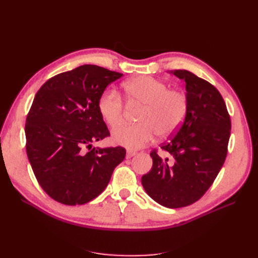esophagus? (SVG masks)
<instances>
[{"instance_id":"esophagus-1","label":"esophagus","mask_w":258,"mask_h":258,"mask_svg":"<svg viewBox=\"0 0 258 258\" xmlns=\"http://www.w3.org/2000/svg\"><path fill=\"white\" fill-rule=\"evenodd\" d=\"M135 155H136V152H132V151H127V154H126V158H127V159H130L131 157H134Z\"/></svg>"}]
</instances>
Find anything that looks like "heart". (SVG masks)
<instances>
[{"mask_svg": "<svg viewBox=\"0 0 258 258\" xmlns=\"http://www.w3.org/2000/svg\"><path fill=\"white\" fill-rule=\"evenodd\" d=\"M124 93L132 102L143 105L137 124H123L112 132L114 143L130 150L141 148L152 142L156 134L166 138L181 126L187 111L185 93L169 89L162 81L151 76H138L123 83ZM99 113L108 126L114 128L122 121L123 103L115 89H107L101 95Z\"/></svg>", "mask_w": 258, "mask_h": 258, "instance_id": "obj_1", "label": "heart"}]
</instances>
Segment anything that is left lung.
Returning a JSON list of instances; mask_svg holds the SVG:
<instances>
[{"label": "left lung", "instance_id": "1", "mask_svg": "<svg viewBox=\"0 0 258 258\" xmlns=\"http://www.w3.org/2000/svg\"><path fill=\"white\" fill-rule=\"evenodd\" d=\"M170 73L186 83L187 111L174 137L161 146L172 162L152 152L153 167L142 185L157 204L176 209L199 200L214 182L227 155L231 122L213 85L186 70Z\"/></svg>", "mask_w": 258, "mask_h": 258}]
</instances>
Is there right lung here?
Instances as JSON below:
<instances>
[{
  "instance_id": "1",
  "label": "right lung",
  "mask_w": 258,
  "mask_h": 258,
  "mask_svg": "<svg viewBox=\"0 0 258 258\" xmlns=\"http://www.w3.org/2000/svg\"><path fill=\"white\" fill-rule=\"evenodd\" d=\"M121 76L85 64L51 77L35 95L25 128L27 155L38 184L60 204L84 205L98 197L124 159L123 147L92 148L110 136L99 99Z\"/></svg>"
}]
</instances>
